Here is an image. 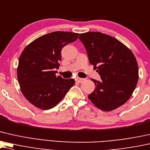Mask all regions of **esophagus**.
<instances>
[{
	"instance_id": "obj_1",
	"label": "esophagus",
	"mask_w": 150,
	"mask_h": 150,
	"mask_svg": "<svg viewBox=\"0 0 150 150\" xmlns=\"http://www.w3.org/2000/svg\"><path fill=\"white\" fill-rule=\"evenodd\" d=\"M76 82H79V83H82V82L84 81V79H81V78H79V77H76L75 79Z\"/></svg>"
}]
</instances>
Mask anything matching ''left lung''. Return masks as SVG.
I'll use <instances>...</instances> for the list:
<instances>
[{
    "instance_id": "obj_1",
    "label": "left lung",
    "mask_w": 150,
    "mask_h": 150,
    "mask_svg": "<svg viewBox=\"0 0 150 150\" xmlns=\"http://www.w3.org/2000/svg\"><path fill=\"white\" fill-rule=\"evenodd\" d=\"M88 60L100 75L94 82L91 101L103 111H112L128 101L139 79L136 58L131 50L116 38L99 32L80 34Z\"/></svg>"
}]
</instances>
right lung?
Masks as SVG:
<instances>
[{"mask_svg": "<svg viewBox=\"0 0 150 150\" xmlns=\"http://www.w3.org/2000/svg\"><path fill=\"white\" fill-rule=\"evenodd\" d=\"M79 34L57 31L47 34L30 43L21 53L17 79L25 99L42 110L57 105L74 85L73 79L55 75L62 59V48L77 40Z\"/></svg>", "mask_w": 150, "mask_h": 150, "instance_id": "add662e5", "label": "right lung"}]
</instances>
